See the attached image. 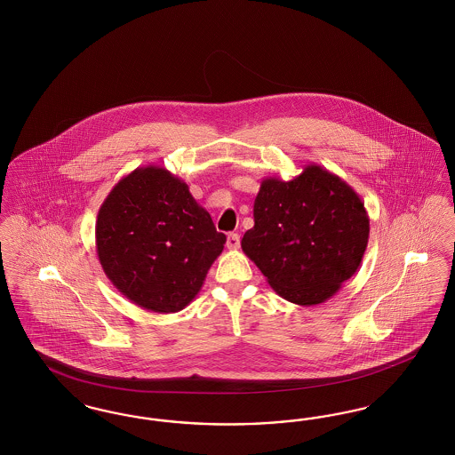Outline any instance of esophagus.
<instances>
[{
	"instance_id": "1",
	"label": "esophagus",
	"mask_w": 455,
	"mask_h": 455,
	"mask_svg": "<svg viewBox=\"0 0 455 455\" xmlns=\"http://www.w3.org/2000/svg\"><path fill=\"white\" fill-rule=\"evenodd\" d=\"M227 247L228 249H238L240 247V235L238 234H228L227 236Z\"/></svg>"
}]
</instances>
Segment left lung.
Masks as SVG:
<instances>
[{
    "instance_id": "1",
    "label": "left lung",
    "mask_w": 455,
    "mask_h": 455,
    "mask_svg": "<svg viewBox=\"0 0 455 455\" xmlns=\"http://www.w3.org/2000/svg\"><path fill=\"white\" fill-rule=\"evenodd\" d=\"M367 240L361 196L337 174L308 164L290 181L262 180L242 251L281 298L313 307L357 273Z\"/></svg>"
}]
</instances>
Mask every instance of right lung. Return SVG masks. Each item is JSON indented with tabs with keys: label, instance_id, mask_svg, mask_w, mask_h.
Returning a JSON list of instances; mask_svg holds the SVG:
<instances>
[{
	"label": "right lung",
	"instance_id": "add662e5",
	"mask_svg": "<svg viewBox=\"0 0 455 455\" xmlns=\"http://www.w3.org/2000/svg\"><path fill=\"white\" fill-rule=\"evenodd\" d=\"M225 242L188 184L161 165L122 178L96 219V252L107 277L154 313L186 308Z\"/></svg>",
	"mask_w": 455,
	"mask_h": 455
}]
</instances>
